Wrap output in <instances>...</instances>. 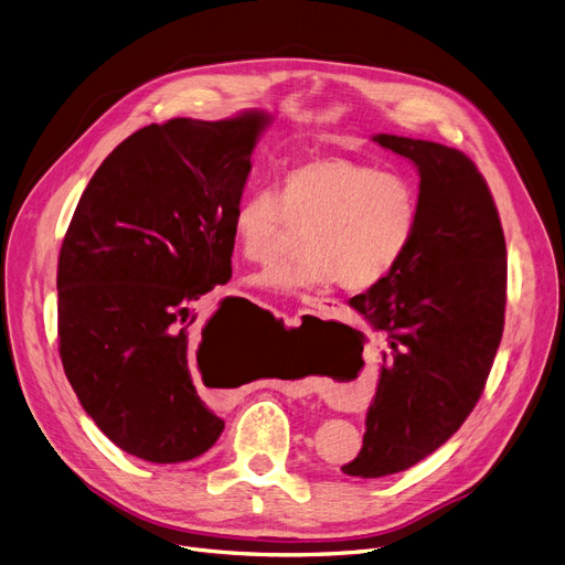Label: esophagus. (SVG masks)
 Returning a JSON list of instances; mask_svg holds the SVG:
<instances>
[{"instance_id":"esophagus-1","label":"esophagus","mask_w":565,"mask_h":565,"mask_svg":"<svg viewBox=\"0 0 565 565\" xmlns=\"http://www.w3.org/2000/svg\"><path fill=\"white\" fill-rule=\"evenodd\" d=\"M335 298H319V296H310L306 298V306L312 310H333L335 308Z\"/></svg>"}]
</instances>
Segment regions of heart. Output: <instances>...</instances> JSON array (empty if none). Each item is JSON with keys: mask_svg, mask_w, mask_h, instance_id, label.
Returning a JSON list of instances; mask_svg holds the SVG:
<instances>
[{"mask_svg": "<svg viewBox=\"0 0 565 565\" xmlns=\"http://www.w3.org/2000/svg\"><path fill=\"white\" fill-rule=\"evenodd\" d=\"M419 218L415 184L396 171L347 157H315L294 163L282 195L255 186L232 210L230 230L250 262L278 255L294 230H308L306 255L250 276V285L303 294L340 280L360 291L379 285L408 250Z\"/></svg>", "mask_w": 565, "mask_h": 565, "instance_id": "obj_1", "label": "heart"}]
</instances>
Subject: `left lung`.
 <instances>
[{"label": "left lung", "mask_w": 565, "mask_h": 565, "mask_svg": "<svg viewBox=\"0 0 565 565\" xmlns=\"http://www.w3.org/2000/svg\"><path fill=\"white\" fill-rule=\"evenodd\" d=\"M374 141L417 166L419 218L390 276L351 298L392 349L362 449L342 468L362 479L404 472L456 434L486 387L507 310L504 230L475 161L434 141Z\"/></svg>", "instance_id": "1"}]
</instances>
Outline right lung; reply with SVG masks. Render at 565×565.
Here are the masks:
<instances>
[{
    "label": "right lung",
    "instance_id": "right-lung-1",
    "mask_svg": "<svg viewBox=\"0 0 565 565\" xmlns=\"http://www.w3.org/2000/svg\"><path fill=\"white\" fill-rule=\"evenodd\" d=\"M262 111L173 118L127 137L90 178L58 253V355L82 408L122 451L150 462L205 454L223 434L193 362L221 351L232 306L191 308L232 278L230 218Z\"/></svg>",
    "mask_w": 565,
    "mask_h": 565
}]
</instances>
